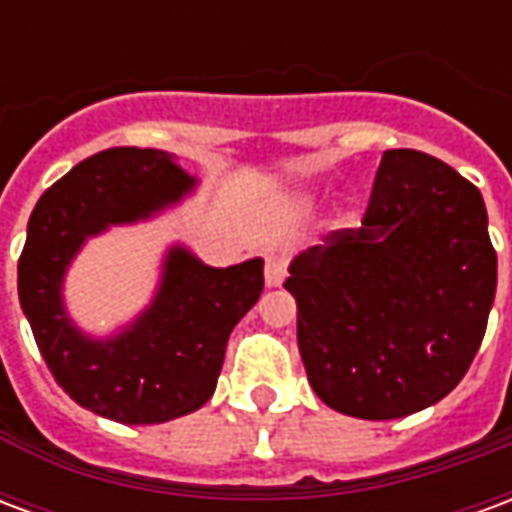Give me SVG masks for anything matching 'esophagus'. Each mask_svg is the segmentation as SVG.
I'll return each instance as SVG.
<instances>
[{"label":"esophagus","instance_id":"esophagus-1","mask_svg":"<svg viewBox=\"0 0 512 512\" xmlns=\"http://www.w3.org/2000/svg\"><path fill=\"white\" fill-rule=\"evenodd\" d=\"M288 277V260L282 255H268L266 257V285L268 288H279Z\"/></svg>","mask_w":512,"mask_h":512}]
</instances>
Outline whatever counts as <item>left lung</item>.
<instances>
[{
  "instance_id": "obj_1",
  "label": "left lung",
  "mask_w": 512,
  "mask_h": 512,
  "mask_svg": "<svg viewBox=\"0 0 512 512\" xmlns=\"http://www.w3.org/2000/svg\"><path fill=\"white\" fill-rule=\"evenodd\" d=\"M285 288L326 406L359 419L433 406L466 376L494 304L483 194L428 153L386 150L362 227L301 252Z\"/></svg>"
}]
</instances>
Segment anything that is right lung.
Returning <instances> with one entry per match:
<instances>
[{
  "label": "right lung",
  "mask_w": 512,
  "mask_h": 512,
  "mask_svg": "<svg viewBox=\"0 0 512 512\" xmlns=\"http://www.w3.org/2000/svg\"><path fill=\"white\" fill-rule=\"evenodd\" d=\"M194 178L153 147H112L60 178L29 216L18 299L57 384L126 425H156L208 403L233 326L263 293V260L211 268L175 246L153 304L126 332L93 340L68 318L62 277L90 235L139 222L189 194Z\"/></svg>",
  "instance_id": "right-lung-1"
}]
</instances>
